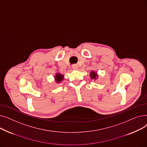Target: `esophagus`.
<instances>
[{"label": "esophagus", "mask_w": 147, "mask_h": 147, "mask_svg": "<svg viewBox=\"0 0 147 147\" xmlns=\"http://www.w3.org/2000/svg\"><path fill=\"white\" fill-rule=\"evenodd\" d=\"M72 67H73V68L74 69H78V66L76 64H73V65H72Z\"/></svg>", "instance_id": "1"}]
</instances>
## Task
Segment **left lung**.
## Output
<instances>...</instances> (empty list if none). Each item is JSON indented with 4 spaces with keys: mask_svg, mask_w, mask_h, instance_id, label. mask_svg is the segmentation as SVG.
Segmentation results:
<instances>
[{
    "mask_svg": "<svg viewBox=\"0 0 147 147\" xmlns=\"http://www.w3.org/2000/svg\"><path fill=\"white\" fill-rule=\"evenodd\" d=\"M90 78L91 79H93L94 80H96L98 79V73L95 71H91L89 74Z\"/></svg>",
    "mask_w": 147,
    "mask_h": 147,
    "instance_id": "left-lung-1",
    "label": "left lung"
}]
</instances>
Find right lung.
<instances>
[{
    "label": "right lung",
    "instance_id": "obj_1",
    "mask_svg": "<svg viewBox=\"0 0 147 147\" xmlns=\"http://www.w3.org/2000/svg\"><path fill=\"white\" fill-rule=\"evenodd\" d=\"M64 79V75L60 73H56L55 76H54V79L57 83L59 84L61 83V82Z\"/></svg>",
    "mask_w": 147,
    "mask_h": 147
}]
</instances>
